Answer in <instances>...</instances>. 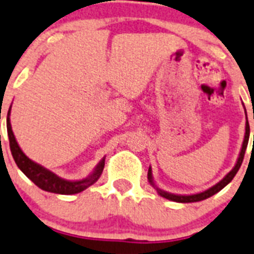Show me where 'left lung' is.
Masks as SVG:
<instances>
[{"label": "left lung", "mask_w": 254, "mask_h": 254, "mask_svg": "<svg viewBox=\"0 0 254 254\" xmlns=\"http://www.w3.org/2000/svg\"><path fill=\"white\" fill-rule=\"evenodd\" d=\"M248 140H249V124H248V120H247L246 135H244V142H243V147H242V151H240L238 163H236V165L234 167V169H232L231 172H230V173L227 174V176H226L222 181H221V182L217 183L216 186L210 187L209 190H206V191H204V192L195 193V195H187V196L173 195V193L165 192V191H161V190H159V189H157V192L160 193V196L165 197V199L173 200V201H177V203H193V201H200V200L208 199V197L213 196L214 193L218 192V191H221V190H222L226 185H229V183L232 181V178L235 177V174L238 173V170L240 169V165H242V163H243V159H244V155H246L247 146H248ZM253 143H254V135H253ZM148 181H150V182L153 185L152 176H151V169H148Z\"/></svg>", "instance_id": "8db88e82"}]
</instances>
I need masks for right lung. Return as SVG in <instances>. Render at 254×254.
I'll list each match as a JSON object with an SVG mask.
<instances>
[{"label":"right lung","mask_w":254,"mask_h":254,"mask_svg":"<svg viewBox=\"0 0 254 254\" xmlns=\"http://www.w3.org/2000/svg\"><path fill=\"white\" fill-rule=\"evenodd\" d=\"M10 110L7 112V135H8V142H10V150H11V155L14 157L15 163L18 165V168L22 170L25 176L28 177L32 182L35 183L36 186H38L41 190H45L48 192H54V193H61V195H72V193H77L84 191L89 186H91L93 183L97 182L98 178L101 177L102 172L104 168V159L102 160L99 165L97 167L95 172L91 174L89 178H85L82 181H65L59 178L58 176H55L54 173H51L50 170L45 169L41 165L33 163L32 160L25 156L23 151L20 150V147L18 146V142L15 139L14 133H12L11 124H10Z\"/></svg>","instance_id":"right-lung-1"}]
</instances>
